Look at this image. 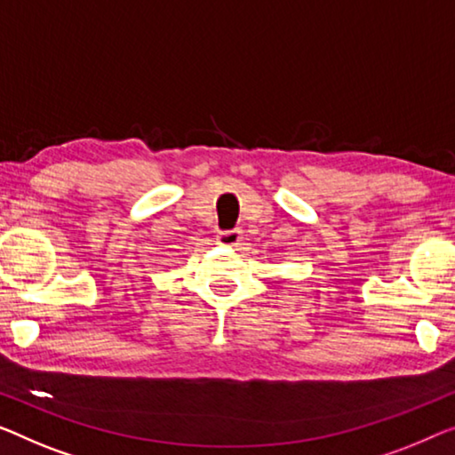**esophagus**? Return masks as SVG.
Segmentation results:
<instances>
[{
    "label": "esophagus",
    "instance_id": "obj_1",
    "mask_svg": "<svg viewBox=\"0 0 455 455\" xmlns=\"http://www.w3.org/2000/svg\"><path fill=\"white\" fill-rule=\"evenodd\" d=\"M243 239V230L241 228H230V230H222V233L216 235V241L220 243V245H227V247H236Z\"/></svg>",
    "mask_w": 455,
    "mask_h": 455
}]
</instances>
